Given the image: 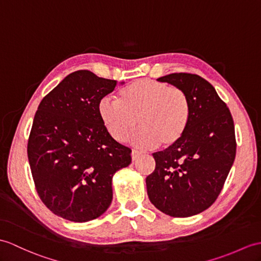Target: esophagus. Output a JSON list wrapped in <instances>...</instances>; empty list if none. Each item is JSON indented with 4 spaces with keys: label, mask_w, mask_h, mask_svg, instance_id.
<instances>
[{
    "label": "esophagus",
    "mask_w": 261,
    "mask_h": 261,
    "mask_svg": "<svg viewBox=\"0 0 261 261\" xmlns=\"http://www.w3.org/2000/svg\"><path fill=\"white\" fill-rule=\"evenodd\" d=\"M141 154H142V153H141V152H139V151H137V150H132V152H131L132 160H133V161L137 160L138 156H140Z\"/></svg>",
    "instance_id": "1"
}]
</instances>
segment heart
<instances>
[{
    "label": "heart",
    "instance_id": "1",
    "mask_svg": "<svg viewBox=\"0 0 261 261\" xmlns=\"http://www.w3.org/2000/svg\"><path fill=\"white\" fill-rule=\"evenodd\" d=\"M102 124L114 140L124 142L138 125L133 142L141 148L172 147L184 137L190 121V103L182 90L141 79L121 89L117 100L98 106Z\"/></svg>",
    "mask_w": 261,
    "mask_h": 261
}]
</instances>
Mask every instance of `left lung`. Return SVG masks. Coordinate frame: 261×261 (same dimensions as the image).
<instances>
[{
	"label": "left lung",
	"mask_w": 261,
	"mask_h": 261,
	"mask_svg": "<svg viewBox=\"0 0 261 261\" xmlns=\"http://www.w3.org/2000/svg\"><path fill=\"white\" fill-rule=\"evenodd\" d=\"M156 80L182 90L191 113L184 137L153 153L155 169L145 179L148 196L163 214L191 217L216 201L233 165V120L215 88L201 76L171 73Z\"/></svg>",
	"instance_id": "8db88e82"
}]
</instances>
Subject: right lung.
<instances>
[{
    "mask_svg": "<svg viewBox=\"0 0 261 261\" xmlns=\"http://www.w3.org/2000/svg\"><path fill=\"white\" fill-rule=\"evenodd\" d=\"M116 86L75 71L44 96L34 116L28 142L32 177L42 201L63 219L86 222L105 214L114 173L131 163V149L109 135L98 112Z\"/></svg>",
    "mask_w": 261,
    "mask_h": 261,
    "instance_id": "1",
    "label": "right lung"
}]
</instances>
